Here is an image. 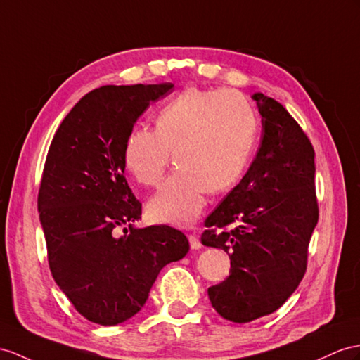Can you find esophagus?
<instances>
[{"label": "esophagus", "mask_w": 360, "mask_h": 360, "mask_svg": "<svg viewBox=\"0 0 360 360\" xmlns=\"http://www.w3.org/2000/svg\"><path fill=\"white\" fill-rule=\"evenodd\" d=\"M188 238H189V244H191V249H194V250H197V249H200V248H201V243H200V238H198V236H197L195 233H189V235H188Z\"/></svg>", "instance_id": "esophagus-1"}]
</instances>
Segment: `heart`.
<instances>
[{
    "instance_id": "b5f03b06",
    "label": "heart",
    "mask_w": 360,
    "mask_h": 360,
    "mask_svg": "<svg viewBox=\"0 0 360 360\" xmlns=\"http://www.w3.org/2000/svg\"><path fill=\"white\" fill-rule=\"evenodd\" d=\"M257 137L252 105L232 90L186 89L166 102L155 129L136 127L124 146L127 171L145 186H159L174 159L179 168L150 201L159 221L188 226L206 205V194L238 180Z\"/></svg>"
}]
</instances>
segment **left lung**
<instances>
[{"mask_svg": "<svg viewBox=\"0 0 360 360\" xmlns=\"http://www.w3.org/2000/svg\"><path fill=\"white\" fill-rule=\"evenodd\" d=\"M252 99L262 117L257 157L201 233L205 246L229 253V276L207 295L217 313L236 323L276 311L296 290L319 218L309 137L281 103L262 93Z\"/></svg>", "mask_w": 360, "mask_h": 360, "instance_id": "obj_1", "label": "left lung"}]
</instances>
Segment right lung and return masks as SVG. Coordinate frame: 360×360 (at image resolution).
<instances>
[{
	"instance_id": "1",
	"label": "right lung",
	"mask_w": 360,
	"mask_h": 360,
	"mask_svg": "<svg viewBox=\"0 0 360 360\" xmlns=\"http://www.w3.org/2000/svg\"><path fill=\"white\" fill-rule=\"evenodd\" d=\"M172 84L105 85L85 94L51 140L38 210L50 271L85 319L117 326L142 310L160 270L189 250L171 226L134 227L142 203L125 179L124 146Z\"/></svg>"
}]
</instances>
